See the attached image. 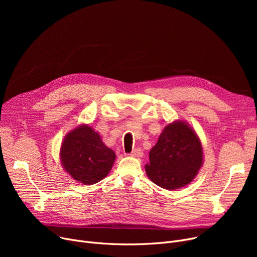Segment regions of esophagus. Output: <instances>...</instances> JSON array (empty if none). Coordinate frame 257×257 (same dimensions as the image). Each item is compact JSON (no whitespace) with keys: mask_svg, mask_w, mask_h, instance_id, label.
I'll return each mask as SVG.
<instances>
[{"mask_svg":"<svg viewBox=\"0 0 257 257\" xmlns=\"http://www.w3.org/2000/svg\"><path fill=\"white\" fill-rule=\"evenodd\" d=\"M143 150L141 149V148H136V149H134L131 153H130V155L131 156H133V157H141V156H143Z\"/></svg>","mask_w":257,"mask_h":257,"instance_id":"obj_1","label":"esophagus"}]
</instances>
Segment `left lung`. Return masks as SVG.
<instances>
[{
    "instance_id": "obj_1",
    "label": "left lung",
    "mask_w": 257,
    "mask_h": 257,
    "mask_svg": "<svg viewBox=\"0 0 257 257\" xmlns=\"http://www.w3.org/2000/svg\"><path fill=\"white\" fill-rule=\"evenodd\" d=\"M146 172L155 184L176 190L190 183L202 165V146L184 121L168 125L152 148Z\"/></svg>"
}]
</instances>
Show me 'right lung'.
Instances as JSON below:
<instances>
[{"mask_svg":"<svg viewBox=\"0 0 257 257\" xmlns=\"http://www.w3.org/2000/svg\"><path fill=\"white\" fill-rule=\"evenodd\" d=\"M60 155L65 171L75 180L86 185L106 177L115 159L114 152L88 126H80L67 134Z\"/></svg>","mask_w":257,"mask_h":257,"instance_id":"1","label":"right lung"}]
</instances>
